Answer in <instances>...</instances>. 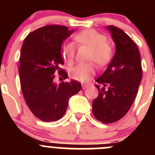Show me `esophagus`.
Masks as SVG:
<instances>
[{"label": "esophagus", "instance_id": "34e87169", "mask_svg": "<svg viewBox=\"0 0 155 155\" xmlns=\"http://www.w3.org/2000/svg\"><path fill=\"white\" fill-rule=\"evenodd\" d=\"M88 84H82V88L83 89H86V88H87L88 87Z\"/></svg>", "mask_w": 155, "mask_h": 155}]
</instances>
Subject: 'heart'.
Masks as SVG:
<instances>
[{
	"label": "heart",
	"instance_id": "obj_1",
	"mask_svg": "<svg viewBox=\"0 0 155 155\" xmlns=\"http://www.w3.org/2000/svg\"><path fill=\"white\" fill-rule=\"evenodd\" d=\"M77 46H86L90 47L88 60L95 61L99 66H105L111 61L113 56V46L106 41L104 35L94 29H85L77 33L74 37ZM64 61L68 64L74 61L76 47L73 42H64L61 49ZM96 65L94 62L82 63L77 64L70 71L71 78L79 81H89L95 74Z\"/></svg>",
	"mask_w": 155,
	"mask_h": 155
}]
</instances>
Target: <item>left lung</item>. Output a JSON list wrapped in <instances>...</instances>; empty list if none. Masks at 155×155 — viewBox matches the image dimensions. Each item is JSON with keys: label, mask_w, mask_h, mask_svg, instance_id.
I'll use <instances>...</instances> for the list:
<instances>
[{"label": "left lung", "mask_w": 155, "mask_h": 155, "mask_svg": "<svg viewBox=\"0 0 155 155\" xmlns=\"http://www.w3.org/2000/svg\"><path fill=\"white\" fill-rule=\"evenodd\" d=\"M116 45V53L107 69L96 79L105 86L98 90V95L93 101L92 113L98 121L112 124L127 113L136 98L142 79L140 54L137 45L128 35L113 25L107 26Z\"/></svg>", "instance_id": "1"}]
</instances>
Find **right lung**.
<instances>
[{
    "label": "right lung",
    "mask_w": 155,
    "mask_h": 155,
    "mask_svg": "<svg viewBox=\"0 0 155 155\" xmlns=\"http://www.w3.org/2000/svg\"><path fill=\"white\" fill-rule=\"evenodd\" d=\"M74 31L66 26L46 25L30 32L23 42L18 68L21 91L31 113L42 121L62 118L70 98L81 88L75 80L59 84L54 82L57 71L68 78L60 68L64 64L61 46Z\"/></svg>",
    "instance_id": "obj_1"
}]
</instances>
